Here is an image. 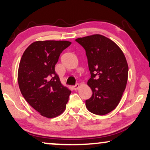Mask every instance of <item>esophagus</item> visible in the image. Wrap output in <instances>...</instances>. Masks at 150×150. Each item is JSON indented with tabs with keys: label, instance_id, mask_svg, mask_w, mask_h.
I'll use <instances>...</instances> for the list:
<instances>
[{
	"label": "esophagus",
	"instance_id": "obj_1",
	"mask_svg": "<svg viewBox=\"0 0 150 150\" xmlns=\"http://www.w3.org/2000/svg\"><path fill=\"white\" fill-rule=\"evenodd\" d=\"M79 87H80L79 84H76V85L74 86V87H73V89H74V90H77V89H79Z\"/></svg>",
	"mask_w": 150,
	"mask_h": 150
}]
</instances>
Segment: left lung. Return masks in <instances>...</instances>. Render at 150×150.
I'll return each instance as SVG.
<instances>
[{"instance_id": "8db88e82", "label": "left lung", "mask_w": 150, "mask_h": 150, "mask_svg": "<svg viewBox=\"0 0 150 150\" xmlns=\"http://www.w3.org/2000/svg\"><path fill=\"white\" fill-rule=\"evenodd\" d=\"M85 50L91 78L87 82L93 92L85 101L92 113L104 115L120 103L128 81L126 57L115 43L101 35L76 40Z\"/></svg>"}]
</instances>
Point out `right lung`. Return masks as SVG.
I'll return each mask as SVG.
<instances>
[{"label": "right lung", "instance_id": "right-lung-1", "mask_svg": "<svg viewBox=\"0 0 150 150\" xmlns=\"http://www.w3.org/2000/svg\"><path fill=\"white\" fill-rule=\"evenodd\" d=\"M71 43L38 41L24 51L18 73V85L26 102L42 116L53 118L64 111L71 91L54 70L61 52Z\"/></svg>", "mask_w": 150, "mask_h": 150}]
</instances>
